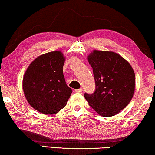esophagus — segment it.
Segmentation results:
<instances>
[{
  "mask_svg": "<svg viewBox=\"0 0 155 155\" xmlns=\"http://www.w3.org/2000/svg\"><path fill=\"white\" fill-rule=\"evenodd\" d=\"M76 93H83V89L82 88H79V89H76L75 90Z\"/></svg>",
  "mask_w": 155,
  "mask_h": 155,
  "instance_id": "esophagus-1",
  "label": "esophagus"
}]
</instances>
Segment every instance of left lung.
Returning <instances> with one entry per match:
<instances>
[{
  "label": "left lung",
  "mask_w": 155,
  "mask_h": 155,
  "mask_svg": "<svg viewBox=\"0 0 155 155\" xmlns=\"http://www.w3.org/2000/svg\"><path fill=\"white\" fill-rule=\"evenodd\" d=\"M88 61L93 68L95 90L84 96L99 114L114 116L129 104L134 95V70L126 60L112 51L94 50Z\"/></svg>",
  "instance_id": "8db88e82"
}]
</instances>
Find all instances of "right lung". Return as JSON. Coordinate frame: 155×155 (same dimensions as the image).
<instances>
[{
  "mask_svg": "<svg viewBox=\"0 0 155 155\" xmlns=\"http://www.w3.org/2000/svg\"><path fill=\"white\" fill-rule=\"evenodd\" d=\"M64 58L59 51L43 54L29 65L23 78V90L29 104L45 114L58 112L67 104L72 89L62 71Z\"/></svg>",
  "mask_w": 155,
  "mask_h": 155,
  "instance_id": "add662e5",
  "label": "right lung"
}]
</instances>
